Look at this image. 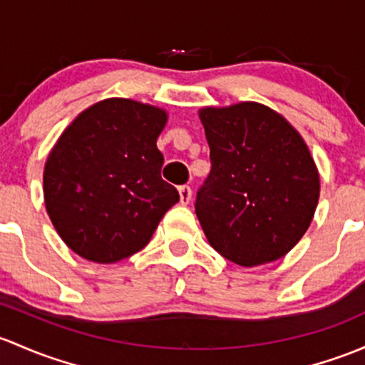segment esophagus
<instances>
[{
	"label": "esophagus",
	"instance_id": "esophagus-1",
	"mask_svg": "<svg viewBox=\"0 0 365 365\" xmlns=\"http://www.w3.org/2000/svg\"><path fill=\"white\" fill-rule=\"evenodd\" d=\"M178 194H180V202H182V205H189L190 199H192V190H190V187L187 185L180 187Z\"/></svg>",
	"mask_w": 365,
	"mask_h": 365
}]
</instances>
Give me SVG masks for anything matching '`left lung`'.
Listing matches in <instances>:
<instances>
[{
    "mask_svg": "<svg viewBox=\"0 0 365 365\" xmlns=\"http://www.w3.org/2000/svg\"><path fill=\"white\" fill-rule=\"evenodd\" d=\"M212 171L195 215L206 240L243 267L274 262L308 231L320 173L297 129L269 106H202Z\"/></svg>",
    "mask_w": 365,
    "mask_h": 365,
    "instance_id": "left-lung-1",
    "label": "left lung"
}]
</instances>
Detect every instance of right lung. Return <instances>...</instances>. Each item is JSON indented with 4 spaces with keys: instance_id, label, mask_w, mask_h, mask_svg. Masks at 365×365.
<instances>
[{
    "instance_id": "obj_1",
    "label": "right lung",
    "mask_w": 365,
    "mask_h": 365,
    "mask_svg": "<svg viewBox=\"0 0 365 365\" xmlns=\"http://www.w3.org/2000/svg\"><path fill=\"white\" fill-rule=\"evenodd\" d=\"M168 112L128 98L87 106L57 138L43 199L61 240L82 259L113 264L148 245L180 195L160 178L157 138Z\"/></svg>"
}]
</instances>
